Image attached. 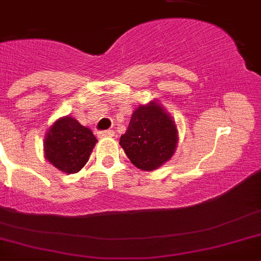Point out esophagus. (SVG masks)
<instances>
[{"instance_id":"1","label":"esophagus","mask_w":261,"mask_h":261,"mask_svg":"<svg viewBox=\"0 0 261 261\" xmlns=\"http://www.w3.org/2000/svg\"><path fill=\"white\" fill-rule=\"evenodd\" d=\"M114 136V130H111V129H108V130H101V132H98V137H113Z\"/></svg>"}]
</instances>
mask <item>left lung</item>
<instances>
[{
    "label": "left lung",
    "instance_id": "1",
    "mask_svg": "<svg viewBox=\"0 0 261 261\" xmlns=\"http://www.w3.org/2000/svg\"><path fill=\"white\" fill-rule=\"evenodd\" d=\"M177 142L174 121L160 105L152 102L133 113L119 143L137 168L150 172L172 158Z\"/></svg>",
    "mask_w": 261,
    "mask_h": 261
}]
</instances>
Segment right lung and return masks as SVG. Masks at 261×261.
I'll return each instance as SVG.
<instances>
[{
    "instance_id": "add662e5",
    "label": "right lung",
    "mask_w": 261,
    "mask_h": 261,
    "mask_svg": "<svg viewBox=\"0 0 261 261\" xmlns=\"http://www.w3.org/2000/svg\"><path fill=\"white\" fill-rule=\"evenodd\" d=\"M96 142L91 129L66 116L49 128L44 140V155L55 168L71 174L86 165Z\"/></svg>"
}]
</instances>
